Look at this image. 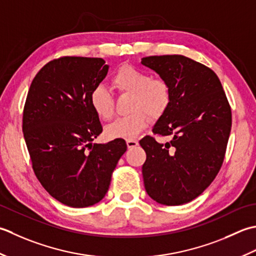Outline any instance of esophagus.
<instances>
[{
	"label": "esophagus",
	"mask_w": 256,
	"mask_h": 256,
	"mask_svg": "<svg viewBox=\"0 0 256 256\" xmlns=\"http://www.w3.org/2000/svg\"><path fill=\"white\" fill-rule=\"evenodd\" d=\"M126 142H127V147L129 149L134 148L136 146H138V142H137V140H134V139H128Z\"/></svg>",
	"instance_id": "obj_1"
}]
</instances>
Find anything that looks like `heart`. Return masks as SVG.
Listing matches in <instances>:
<instances>
[{
	"instance_id": "b5f03b06",
	"label": "heart",
	"mask_w": 256,
	"mask_h": 256,
	"mask_svg": "<svg viewBox=\"0 0 256 256\" xmlns=\"http://www.w3.org/2000/svg\"><path fill=\"white\" fill-rule=\"evenodd\" d=\"M112 85L119 92L132 94L128 116L118 118L105 129L108 139H134L148 126L149 116L159 118L171 100L170 86L162 78L149 77L142 70L124 64L118 67L112 76ZM90 102L97 116L108 122L114 114V98L102 86L90 92Z\"/></svg>"
}]
</instances>
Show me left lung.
<instances>
[{
    "label": "left lung",
    "instance_id": "left-lung-1",
    "mask_svg": "<svg viewBox=\"0 0 256 256\" xmlns=\"http://www.w3.org/2000/svg\"><path fill=\"white\" fill-rule=\"evenodd\" d=\"M142 64L168 82L171 100L152 128L168 142L146 136L139 144L146 191L164 206L184 204L214 180L223 164L232 126L231 107L216 74L182 55L144 57Z\"/></svg>",
    "mask_w": 256,
    "mask_h": 256
}]
</instances>
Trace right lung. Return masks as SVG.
Returning a JSON list of instances; mask_svg holds the SVG:
<instances>
[{"label":"right lung","instance_id":"1","mask_svg":"<svg viewBox=\"0 0 256 256\" xmlns=\"http://www.w3.org/2000/svg\"><path fill=\"white\" fill-rule=\"evenodd\" d=\"M108 68L102 58L53 60L36 74L26 97L23 134L36 178L72 208L94 206L105 196L127 150L124 139L92 142L102 127L90 106V92Z\"/></svg>","mask_w":256,"mask_h":256}]
</instances>
